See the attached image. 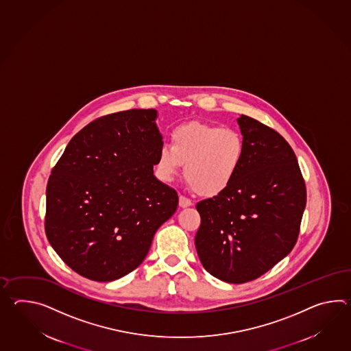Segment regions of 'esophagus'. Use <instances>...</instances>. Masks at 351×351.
<instances>
[{"instance_id":"esophagus-1","label":"esophagus","mask_w":351,"mask_h":351,"mask_svg":"<svg viewBox=\"0 0 351 351\" xmlns=\"http://www.w3.org/2000/svg\"><path fill=\"white\" fill-rule=\"evenodd\" d=\"M179 205L181 208H189V206H191V205H193V202H191L190 199L185 197L184 195H180Z\"/></svg>"}]
</instances>
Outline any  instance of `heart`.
Here are the masks:
<instances>
[{"label": "heart", "mask_w": 351, "mask_h": 351, "mask_svg": "<svg viewBox=\"0 0 351 351\" xmlns=\"http://www.w3.org/2000/svg\"><path fill=\"white\" fill-rule=\"evenodd\" d=\"M244 155V141L235 130L189 122L172 130L171 145L162 143L157 149V172L161 179L171 181L185 164L184 175L190 186L210 197L233 184Z\"/></svg>", "instance_id": "b5f03b06"}]
</instances>
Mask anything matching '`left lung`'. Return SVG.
<instances>
[{"label": "left lung", "mask_w": 351, "mask_h": 351, "mask_svg": "<svg viewBox=\"0 0 351 351\" xmlns=\"http://www.w3.org/2000/svg\"><path fill=\"white\" fill-rule=\"evenodd\" d=\"M242 167L224 193L196 205L195 247L204 268L228 283L256 280L297 242L306 186L296 155L280 133L254 118L237 119Z\"/></svg>", "instance_id": "8db88e82"}]
</instances>
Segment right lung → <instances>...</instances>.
I'll list each match as a JSON object with an SVG mask.
<instances>
[{
    "label": "right lung",
    "instance_id": "right-lung-1",
    "mask_svg": "<svg viewBox=\"0 0 351 351\" xmlns=\"http://www.w3.org/2000/svg\"><path fill=\"white\" fill-rule=\"evenodd\" d=\"M155 109L95 119L68 143L47 186L45 233L74 272L110 282L147 256L178 193L154 175L164 143Z\"/></svg>",
    "mask_w": 351,
    "mask_h": 351
}]
</instances>
